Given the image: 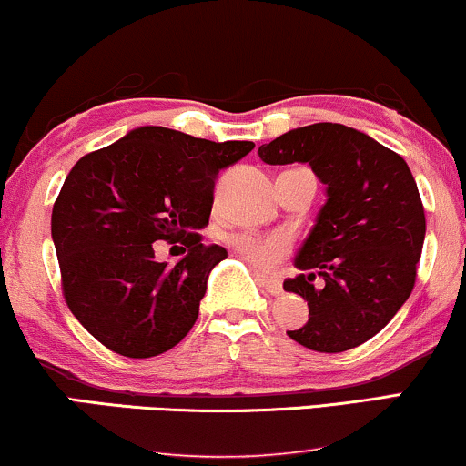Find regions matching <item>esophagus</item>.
Listing matches in <instances>:
<instances>
[{"mask_svg":"<svg viewBox=\"0 0 466 466\" xmlns=\"http://www.w3.org/2000/svg\"><path fill=\"white\" fill-rule=\"evenodd\" d=\"M256 279L260 281V286L267 288L270 294H279L281 292V279H279V277H270V275L258 273Z\"/></svg>","mask_w":466,"mask_h":466,"instance_id":"esophagus-1","label":"esophagus"}]
</instances>
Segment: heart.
I'll return each mask as SVG.
<instances>
[{
  "label": "heart",
  "instance_id": "b5f03b06",
  "mask_svg": "<svg viewBox=\"0 0 466 466\" xmlns=\"http://www.w3.org/2000/svg\"><path fill=\"white\" fill-rule=\"evenodd\" d=\"M232 247L258 273H273L290 253V238L286 234H238Z\"/></svg>",
  "mask_w": 466,
  "mask_h": 466
}]
</instances>
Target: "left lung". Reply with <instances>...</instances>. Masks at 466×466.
I'll return each mask as SVG.
<instances>
[{"label": "left lung", "instance_id": "1", "mask_svg": "<svg viewBox=\"0 0 466 466\" xmlns=\"http://www.w3.org/2000/svg\"><path fill=\"white\" fill-rule=\"evenodd\" d=\"M258 155L267 165L308 163L325 185V204L294 256L301 273L284 281L308 301L309 320L288 335L318 352L355 349L413 292L426 215L409 165L333 122L292 128Z\"/></svg>", "mask_w": 466, "mask_h": 466}]
</instances>
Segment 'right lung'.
Segmentation results:
<instances>
[{
    "label": "right lung",
    "instance_id": "add662e5",
    "mask_svg": "<svg viewBox=\"0 0 466 466\" xmlns=\"http://www.w3.org/2000/svg\"><path fill=\"white\" fill-rule=\"evenodd\" d=\"M253 141H210L165 127H137L79 158L51 215L64 297L101 344L133 359L157 357L191 331L208 275L226 260L198 229L213 210L215 178ZM180 239L176 265L151 243Z\"/></svg>",
    "mask_w": 466,
    "mask_h": 466
}]
</instances>
